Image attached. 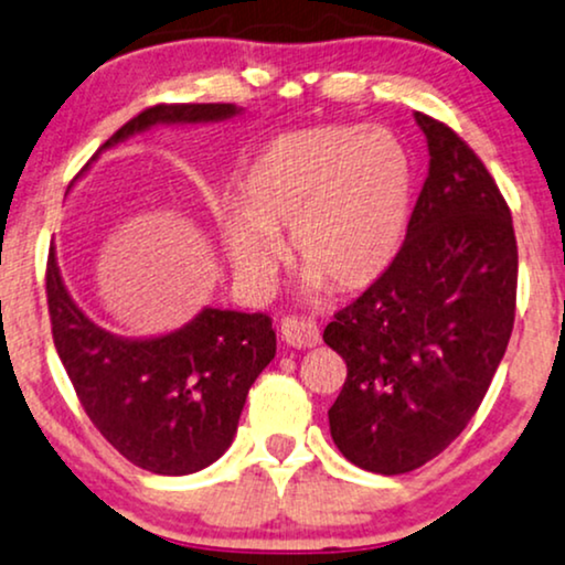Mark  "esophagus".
Listing matches in <instances>:
<instances>
[{
	"label": "esophagus",
	"mask_w": 565,
	"mask_h": 565,
	"mask_svg": "<svg viewBox=\"0 0 565 565\" xmlns=\"http://www.w3.org/2000/svg\"><path fill=\"white\" fill-rule=\"evenodd\" d=\"M278 333H281L284 344H289L295 349H312V347L320 344V331H318V326L312 323V320L284 318L281 328H278Z\"/></svg>",
	"instance_id": "1"
}]
</instances>
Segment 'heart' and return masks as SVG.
Here are the masks:
<instances>
[{"mask_svg": "<svg viewBox=\"0 0 565 565\" xmlns=\"http://www.w3.org/2000/svg\"><path fill=\"white\" fill-rule=\"evenodd\" d=\"M412 161L385 127L318 125L270 140L216 224L234 274L266 284L281 260L305 270V291H365L402 249Z\"/></svg>", "mask_w": 565, "mask_h": 565, "instance_id": "1", "label": "heart"}]
</instances>
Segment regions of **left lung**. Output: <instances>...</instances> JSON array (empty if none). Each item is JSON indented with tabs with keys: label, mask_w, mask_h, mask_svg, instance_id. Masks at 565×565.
<instances>
[{
	"label": "left lung",
	"mask_w": 565,
	"mask_h": 565,
	"mask_svg": "<svg viewBox=\"0 0 565 565\" xmlns=\"http://www.w3.org/2000/svg\"><path fill=\"white\" fill-rule=\"evenodd\" d=\"M427 180L391 268L335 312L323 341L347 362L331 409L341 454L404 475L451 446L509 347L519 253L495 180L451 127L414 114Z\"/></svg>",
	"instance_id": "1"
}]
</instances>
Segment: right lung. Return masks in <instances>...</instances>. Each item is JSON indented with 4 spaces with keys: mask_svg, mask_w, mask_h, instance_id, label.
<instances>
[{
    "mask_svg": "<svg viewBox=\"0 0 565 565\" xmlns=\"http://www.w3.org/2000/svg\"><path fill=\"white\" fill-rule=\"evenodd\" d=\"M239 114L234 104L151 106L90 161L156 125H211ZM46 299L56 354L85 414L125 459L153 475L182 477L216 461L237 435L249 385L276 356V331L263 312L203 307L190 323L161 335L106 331L64 287L54 247Z\"/></svg>",
    "mask_w": 565,
    "mask_h": 565,
    "instance_id": "add662e5",
    "label": "right lung"
}]
</instances>
